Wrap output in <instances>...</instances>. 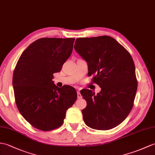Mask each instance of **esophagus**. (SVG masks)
Returning a JSON list of instances; mask_svg holds the SVG:
<instances>
[{
	"label": "esophagus",
	"instance_id": "1",
	"mask_svg": "<svg viewBox=\"0 0 155 155\" xmlns=\"http://www.w3.org/2000/svg\"><path fill=\"white\" fill-rule=\"evenodd\" d=\"M77 98H78V99H80L82 98V96L79 91H77Z\"/></svg>",
	"mask_w": 155,
	"mask_h": 155
}]
</instances>
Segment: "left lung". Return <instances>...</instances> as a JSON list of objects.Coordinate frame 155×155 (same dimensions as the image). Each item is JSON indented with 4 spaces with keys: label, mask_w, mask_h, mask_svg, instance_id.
Returning <instances> with one entry per match:
<instances>
[{
    "label": "left lung",
    "mask_w": 155,
    "mask_h": 155,
    "mask_svg": "<svg viewBox=\"0 0 155 155\" xmlns=\"http://www.w3.org/2000/svg\"><path fill=\"white\" fill-rule=\"evenodd\" d=\"M74 48L87 62L92 82L101 88L97 94L89 89L81 91L86 101L82 111L84 123L97 130L117 126L130 113L137 89L130 53L107 35L77 38Z\"/></svg>",
    "instance_id": "1"
}]
</instances>
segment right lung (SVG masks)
Here are the masks:
<instances>
[{
	"label": "right lung",
	"instance_id": "add662e5",
	"mask_svg": "<svg viewBox=\"0 0 155 155\" xmlns=\"http://www.w3.org/2000/svg\"><path fill=\"white\" fill-rule=\"evenodd\" d=\"M74 38H40L21 53L14 71L12 84L18 109L32 126L51 131L63 124L66 111L77 93L72 86L59 88L53 74L71 55Z\"/></svg>",
	"mask_w": 155,
	"mask_h": 155
}]
</instances>
